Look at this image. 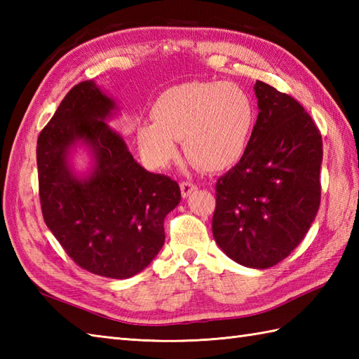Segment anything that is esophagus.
Masks as SVG:
<instances>
[{
    "mask_svg": "<svg viewBox=\"0 0 359 359\" xmlns=\"http://www.w3.org/2000/svg\"><path fill=\"white\" fill-rule=\"evenodd\" d=\"M194 189H197V185L193 184V182H188V180L180 182V191H182V196H184V197H188L189 194L194 191Z\"/></svg>",
    "mask_w": 359,
    "mask_h": 359,
    "instance_id": "esophagus-1",
    "label": "esophagus"
}]
</instances>
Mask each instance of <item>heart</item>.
I'll list each match as a JSON object with an SVG mask.
<instances>
[{
	"label": "heart",
	"instance_id": "heart-1",
	"mask_svg": "<svg viewBox=\"0 0 359 359\" xmlns=\"http://www.w3.org/2000/svg\"><path fill=\"white\" fill-rule=\"evenodd\" d=\"M137 126V144L152 168H165L184 142L188 158L205 171H220L245 154L256 125V104L234 83H185L166 89Z\"/></svg>",
	"mask_w": 359,
	"mask_h": 359
}]
</instances>
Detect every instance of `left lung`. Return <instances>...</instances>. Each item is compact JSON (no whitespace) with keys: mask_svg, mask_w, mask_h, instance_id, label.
Wrapping results in <instances>:
<instances>
[{"mask_svg":"<svg viewBox=\"0 0 359 359\" xmlns=\"http://www.w3.org/2000/svg\"><path fill=\"white\" fill-rule=\"evenodd\" d=\"M257 120L245 154L219 177L212 236L250 269H269L299 245L321 203L323 137L293 97L256 81Z\"/></svg>","mask_w":359,"mask_h":359,"instance_id":"obj_1","label":"left lung"}]
</instances>
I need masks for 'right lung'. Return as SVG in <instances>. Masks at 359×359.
<instances>
[{
    "label": "right lung",
    "instance_id": "add662e5",
    "mask_svg": "<svg viewBox=\"0 0 359 359\" xmlns=\"http://www.w3.org/2000/svg\"><path fill=\"white\" fill-rule=\"evenodd\" d=\"M117 109L93 80L75 85L36 140L44 222L72 261L98 276L128 279L157 256L163 220L180 202L179 184L135 162L125 140L106 125ZM86 144L93 171L79 178L70 149Z\"/></svg>",
    "mask_w": 359,
    "mask_h": 359
}]
</instances>
